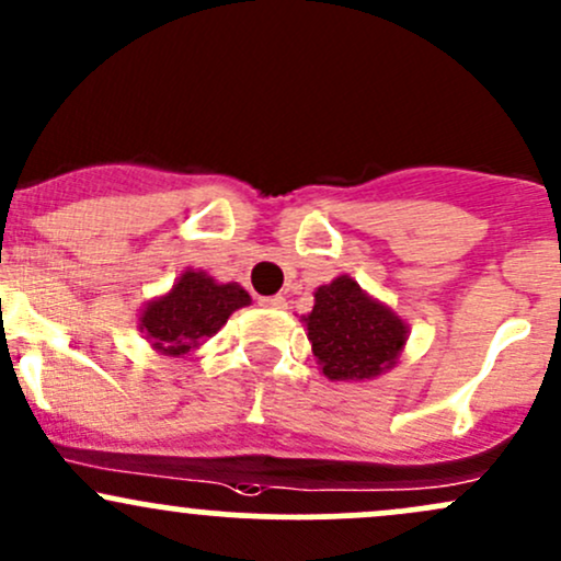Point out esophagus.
Listing matches in <instances>:
<instances>
[{
	"instance_id": "34e87169",
	"label": "esophagus",
	"mask_w": 561,
	"mask_h": 561,
	"mask_svg": "<svg viewBox=\"0 0 561 561\" xmlns=\"http://www.w3.org/2000/svg\"><path fill=\"white\" fill-rule=\"evenodd\" d=\"M259 305L273 307V310H280V307H286V297H280V294H275V297H262V299H259Z\"/></svg>"
}]
</instances>
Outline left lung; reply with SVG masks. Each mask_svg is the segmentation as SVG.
<instances>
[{
  "label": "left lung",
  "instance_id": "left-lung-1",
  "mask_svg": "<svg viewBox=\"0 0 561 561\" xmlns=\"http://www.w3.org/2000/svg\"><path fill=\"white\" fill-rule=\"evenodd\" d=\"M302 321L323 375L334 382H360L388 371L409 334L390 307L371 299L347 275L318 288L312 312Z\"/></svg>",
  "mask_w": 561,
  "mask_h": 561
}]
</instances>
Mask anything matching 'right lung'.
Listing matches in <instances>:
<instances>
[{
	"label": "right lung",
	"instance_id": "add662e5",
	"mask_svg": "<svg viewBox=\"0 0 561 561\" xmlns=\"http://www.w3.org/2000/svg\"><path fill=\"white\" fill-rule=\"evenodd\" d=\"M245 305L251 297L238 283H216L203 270H186L165 297L144 307L138 329L160 355L179 358L214 336Z\"/></svg>",
	"mask_w": 561,
	"mask_h": 561
}]
</instances>
